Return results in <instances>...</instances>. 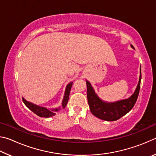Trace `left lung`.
Returning a JSON list of instances; mask_svg holds the SVG:
<instances>
[{
  "instance_id": "8db88e82",
  "label": "left lung",
  "mask_w": 156,
  "mask_h": 156,
  "mask_svg": "<svg viewBox=\"0 0 156 156\" xmlns=\"http://www.w3.org/2000/svg\"><path fill=\"white\" fill-rule=\"evenodd\" d=\"M133 49V46L131 44ZM141 81V67L140 69V77L138 83L134 93L126 99L116 102H108L102 100L98 96L88 80H86L87 88V100L89 109L92 114L100 119L106 121H115L130 112L135 105L138 98Z\"/></svg>"
}]
</instances>
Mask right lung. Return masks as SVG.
Here are the masks:
<instances>
[{"instance_id": "obj_1", "label": "right lung", "mask_w": 156, "mask_h": 156, "mask_svg": "<svg viewBox=\"0 0 156 156\" xmlns=\"http://www.w3.org/2000/svg\"><path fill=\"white\" fill-rule=\"evenodd\" d=\"M72 84H73V83L72 82H71V83H69L67 85V87H66L64 97H63V100L62 101V109H65L66 105L67 104ZM22 99H23V102H24V104L26 105V107H27L28 109H30L31 112H34L37 115L40 116L41 118L51 117V116H54L56 115V112H58V111L60 109V107H57V108H54V109H53V108L52 109H49V108L38 106V105L34 104L32 102H29L27 100H26L23 97L22 98Z\"/></svg>"}]
</instances>
